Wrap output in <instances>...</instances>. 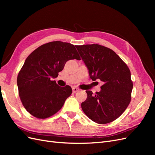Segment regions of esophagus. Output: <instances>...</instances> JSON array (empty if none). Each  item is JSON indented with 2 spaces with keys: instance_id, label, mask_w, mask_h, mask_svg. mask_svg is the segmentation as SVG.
Segmentation results:
<instances>
[{
  "instance_id": "34e87169",
  "label": "esophagus",
  "mask_w": 155,
  "mask_h": 155,
  "mask_svg": "<svg viewBox=\"0 0 155 155\" xmlns=\"http://www.w3.org/2000/svg\"><path fill=\"white\" fill-rule=\"evenodd\" d=\"M72 91L74 93H76V92L79 91V89L78 88H76V87H74V88H72Z\"/></svg>"
}]
</instances>
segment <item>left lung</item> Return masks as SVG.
<instances>
[{
	"instance_id": "left-lung-1",
	"label": "left lung",
	"mask_w": 155,
	"mask_h": 155,
	"mask_svg": "<svg viewBox=\"0 0 155 155\" xmlns=\"http://www.w3.org/2000/svg\"><path fill=\"white\" fill-rule=\"evenodd\" d=\"M93 81L104 82L100 92L81 103L82 110L89 118L100 124L110 123L120 117L130 101L133 84L127 64L113 50L97 44L76 46Z\"/></svg>"
}]
</instances>
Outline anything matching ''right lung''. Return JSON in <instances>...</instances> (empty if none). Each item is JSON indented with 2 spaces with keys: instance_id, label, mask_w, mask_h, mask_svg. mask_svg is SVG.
<instances>
[{
  "instance_id": "1",
  "label": "right lung",
  "mask_w": 155,
  "mask_h": 155,
  "mask_svg": "<svg viewBox=\"0 0 155 155\" xmlns=\"http://www.w3.org/2000/svg\"><path fill=\"white\" fill-rule=\"evenodd\" d=\"M74 59H81L75 46L61 41L41 45L28 55L17 82L22 105L30 114L45 119L61 109L72 88L59 87L51 79L58 76L68 60Z\"/></svg>"
}]
</instances>
